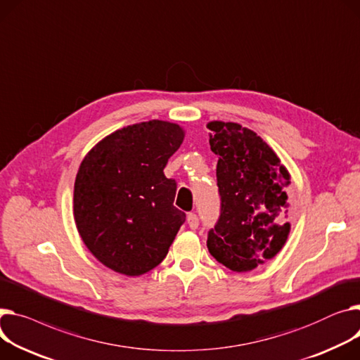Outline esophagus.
I'll use <instances>...</instances> for the list:
<instances>
[{"label":"esophagus","instance_id":"esophagus-1","mask_svg":"<svg viewBox=\"0 0 360 360\" xmlns=\"http://www.w3.org/2000/svg\"><path fill=\"white\" fill-rule=\"evenodd\" d=\"M186 221H188L189 227H191V229H193V230L198 229V226H200V220H198V215H197V214H194V212H189V214L186 215Z\"/></svg>","mask_w":360,"mask_h":360}]
</instances>
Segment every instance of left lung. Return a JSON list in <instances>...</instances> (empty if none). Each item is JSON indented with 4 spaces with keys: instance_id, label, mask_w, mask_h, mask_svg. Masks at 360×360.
Listing matches in <instances>:
<instances>
[{
    "instance_id": "8db88e82",
    "label": "left lung",
    "mask_w": 360,
    "mask_h": 360,
    "mask_svg": "<svg viewBox=\"0 0 360 360\" xmlns=\"http://www.w3.org/2000/svg\"><path fill=\"white\" fill-rule=\"evenodd\" d=\"M210 146L219 156L220 217L207 248L234 272H249L283 248L291 224L290 174L255 131L237 123L211 122Z\"/></svg>"
}]
</instances>
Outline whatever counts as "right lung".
<instances>
[{
    "label": "right lung",
    "instance_id": "1",
    "mask_svg": "<svg viewBox=\"0 0 360 360\" xmlns=\"http://www.w3.org/2000/svg\"><path fill=\"white\" fill-rule=\"evenodd\" d=\"M184 136L178 124L152 120L114 131L82 160L75 223L107 268L139 276L166 257L186 215L174 205L176 182L163 169Z\"/></svg>",
    "mask_w": 360,
    "mask_h": 360
}]
</instances>
